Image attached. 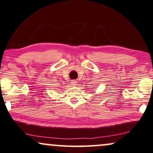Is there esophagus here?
Masks as SVG:
<instances>
[{
    "label": "esophagus",
    "mask_w": 153,
    "mask_h": 153,
    "mask_svg": "<svg viewBox=\"0 0 153 153\" xmlns=\"http://www.w3.org/2000/svg\"><path fill=\"white\" fill-rule=\"evenodd\" d=\"M71 84H72L73 86H76L77 84V81H76V80H73L71 82Z\"/></svg>",
    "instance_id": "esophagus-1"
}]
</instances>
